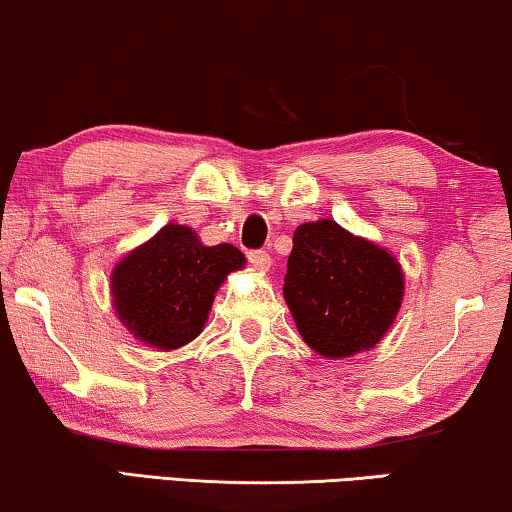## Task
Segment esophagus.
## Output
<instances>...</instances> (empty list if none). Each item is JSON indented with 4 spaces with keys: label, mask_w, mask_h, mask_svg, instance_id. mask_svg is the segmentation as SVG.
Instances as JSON below:
<instances>
[{
    "label": "esophagus",
    "mask_w": 512,
    "mask_h": 512,
    "mask_svg": "<svg viewBox=\"0 0 512 512\" xmlns=\"http://www.w3.org/2000/svg\"><path fill=\"white\" fill-rule=\"evenodd\" d=\"M249 263L254 265L258 272H268L272 265V258L268 251H249Z\"/></svg>",
    "instance_id": "obj_1"
}]
</instances>
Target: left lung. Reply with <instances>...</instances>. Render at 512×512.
I'll return each mask as SVG.
<instances>
[{
    "label": "left lung",
    "mask_w": 512,
    "mask_h": 512,
    "mask_svg": "<svg viewBox=\"0 0 512 512\" xmlns=\"http://www.w3.org/2000/svg\"><path fill=\"white\" fill-rule=\"evenodd\" d=\"M405 279L396 256L333 219L293 233L284 300L307 345L324 359L368 352L401 310Z\"/></svg>",
    "instance_id": "obj_1"
}]
</instances>
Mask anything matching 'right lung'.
<instances>
[{
    "mask_svg": "<svg viewBox=\"0 0 512 512\" xmlns=\"http://www.w3.org/2000/svg\"><path fill=\"white\" fill-rule=\"evenodd\" d=\"M244 265L233 244L207 247L193 228L167 223L114 265V310L146 347L179 349L202 333L219 286Z\"/></svg>",
    "mask_w": 512,
    "mask_h": 512,
    "instance_id": "right-lung-1",
    "label": "right lung"
}]
</instances>
